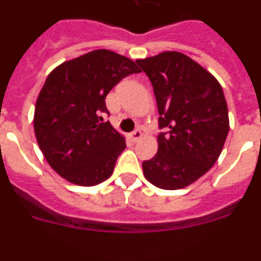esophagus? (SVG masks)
<instances>
[{
	"label": "esophagus",
	"mask_w": 261,
	"mask_h": 261,
	"mask_svg": "<svg viewBox=\"0 0 261 261\" xmlns=\"http://www.w3.org/2000/svg\"><path fill=\"white\" fill-rule=\"evenodd\" d=\"M130 138H132L133 142H137L138 140H141L142 138V132L140 130V129H137V130H135V132L130 133Z\"/></svg>",
	"instance_id": "1"
}]
</instances>
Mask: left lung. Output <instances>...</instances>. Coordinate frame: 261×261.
<instances>
[{"label": "left lung", "mask_w": 261, "mask_h": 261, "mask_svg": "<svg viewBox=\"0 0 261 261\" xmlns=\"http://www.w3.org/2000/svg\"><path fill=\"white\" fill-rule=\"evenodd\" d=\"M150 80L159 112L158 151L142 162L147 180L180 190L211 170L229 133V112L220 82L180 52L136 60Z\"/></svg>", "instance_id": "left-lung-1"}]
</instances>
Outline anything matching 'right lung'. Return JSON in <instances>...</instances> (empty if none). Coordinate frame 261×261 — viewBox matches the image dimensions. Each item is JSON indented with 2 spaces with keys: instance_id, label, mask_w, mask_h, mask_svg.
<instances>
[{
  "instance_id": "right-lung-1",
  "label": "right lung",
  "mask_w": 261,
  "mask_h": 261,
  "mask_svg": "<svg viewBox=\"0 0 261 261\" xmlns=\"http://www.w3.org/2000/svg\"><path fill=\"white\" fill-rule=\"evenodd\" d=\"M136 62L96 49L53 69L35 106L34 129L50 167L77 186L91 187L112 175L125 138L102 114L106 96L124 77L140 73Z\"/></svg>"
}]
</instances>
